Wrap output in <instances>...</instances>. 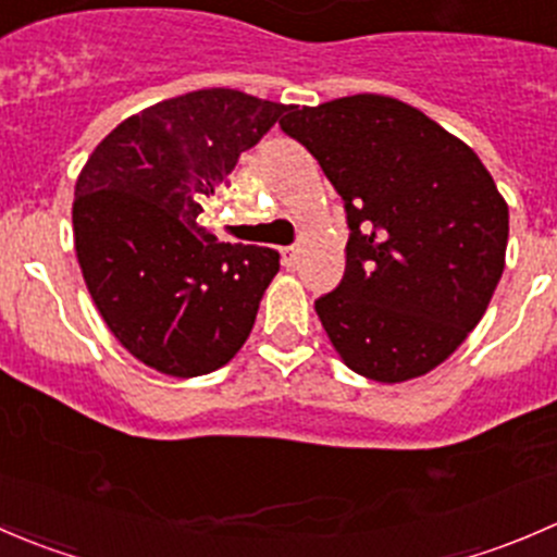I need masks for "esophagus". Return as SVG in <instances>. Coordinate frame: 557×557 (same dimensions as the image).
Wrapping results in <instances>:
<instances>
[{"instance_id":"1","label":"esophagus","mask_w":557,"mask_h":557,"mask_svg":"<svg viewBox=\"0 0 557 557\" xmlns=\"http://www.w3.org/2000/svg\"><path fill=\"white\" fill-rule=\"evenodd\" d=\"M299 263V247H283V267L294 269Z\"/></svg>"}]
</instances>
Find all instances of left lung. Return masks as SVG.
Returning a JSON list of instances; mask_svg holds the SVG:
<instances>
[{
    "label": "left lung",
    "mask_w": 557,
    "mask_h": 557,
    "mask_svg": "<svg viewBox=\"0 0 557 557\" xmlns=\"http://www.w3.org/2000/svg\"><path fill=\"white\" fill-rule=\"evenodd\" d=\"M280 121L347 210L345 277L314 301L347 369L407 383L474 331L504 274L509 207L480 156L418 107L356 94Z\"/></svg>",
    "instance_id": "1"
}]
</instances>
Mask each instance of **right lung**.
<instances>
[{
  "mask_svg": "<svg viewBox=\"0 0 557 557\" xmlns=\"http://www.w3.org/2000/svg\"><path fill=\"white\" fill-rule=\"evenodd\" d=\"M285 110L201 88L126 117L88 156L72 201L77 263L107 329L145 367L199 377L250 336L280 252L218 243L196 218Z\"/></svg>",
  "mask_w": 557,
  "mask_h": 557,
  "instance_id": "right-lung-1",
  "label": "right lung"
}]
</instances>
